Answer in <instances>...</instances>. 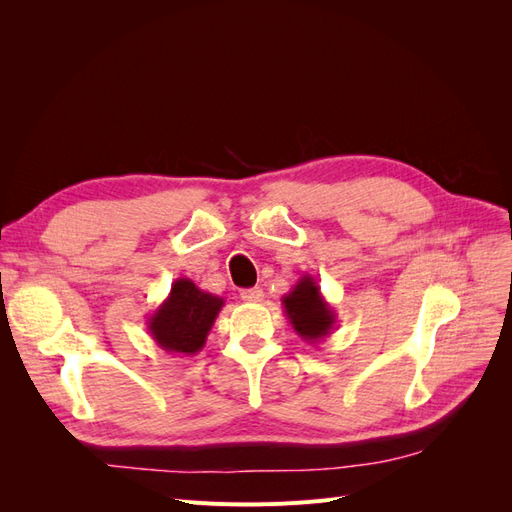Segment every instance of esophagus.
Instances as JSON below:
<instances>
[{
    "instance_id": "34e87169",
    "label": "esophagus",
    "mask_w": 512,
    "mask_h": 512,
    "mask_svg": "<svg viewBox=\"0 0 512 512\" xmlns=\"http://www.w3.org/2000/svg\"><path fill=\"white\" fill-rule=\"evenodd\" d=\"M241 299L247 303H260L265 299V292H262V288H245L241 290Z\"/></svg>"
}]
</instances>
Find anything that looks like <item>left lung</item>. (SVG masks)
I'll return each mask as SVG.
<instances>
[{"mask_svg":"<svg viewBox=\"0 0 512 512\" xmlns=\"http://www.w3.org/2000/svg\"><path fill=\"white\" fill-rule=\"evenodd\" d=\"M286 316L301 339L316 346L320 339L329 337L335 329L337 316L329 301L322 297L320 286L312 275H303L286 297L282 299Z\"/></svg>","mask_w":512,"mask_h":512,"instance_id":"obj_1","label":"left lung"}]
</instances>
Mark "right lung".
I'll return each mask as SVG.
<instances>
[{
  "label": "right lung",
  "instance_id": "obj_1",
  "mask_svg": "<svg viewBox=\"0 0 512 512\" xmlns=\"http://www.w3.org/2000/svg\"><path fill=\"white\" fill-rule=\"evenodd\" d=\"M224 303L218 294L200 290L188 277H179L162 305L147 318V331L168 354L192 356L203 350Z\"/></svg>",
  "mask_w": 512,
  "mask_h": 512
}]
</instances>
